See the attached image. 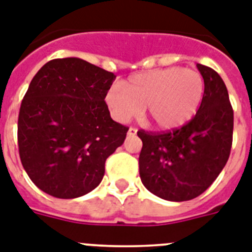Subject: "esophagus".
I'll return each mask as SVG.
<instances>
[{
	"label": "esophagus",
	"mask_w": 252,
	"mask_h": 252,
	"mask_svg": "<svg viewBox=\"0 0 252 252\" xmlns=\"http://www.w3.org/2000/svg\"><path fill=\"white\" fill-rule=\"evenodd\" d=\"M136 133H137V129L136 128H133V126H130L129 129H128V134H129V136H134Z\"/></svg>",
	"instance_id": "34e87169"
}]
</instances>
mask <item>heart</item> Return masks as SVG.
Returning a JSON list of instances; mask_svg holds the SVG:
<instances>
[{
    "label": "heart",
    "mask_w": 252,
    "mask_h": 252,
    "mask_svg": "<svg viewBox=\"0 0 252 252\" xmlns=\"http://www.w3.org/2000/svg\"><path fill=\"white\" fill-rule=\"evenodd\" d=\"M205 92L200 73L181 66L136 74L110 88L105 103L116 122L126 123L142 113L161 129H174L192 119Z\"/></svg>",
    "instance_id": "1"
}]
</instances>
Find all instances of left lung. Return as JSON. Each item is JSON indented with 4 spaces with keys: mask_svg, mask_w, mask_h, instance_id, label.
I'll return each instance as SVG.
<instances>
[{
    "mask_svg": "<svg viewBox=\"0 0 252 252\" xmlns=\"http://www.w3.org/2000/svg\"><path fill=\"white\" fill-rule=\"evenodd\" d=\"M197 69L205 92L193 119L172 132H137L143 143L141 181L168 201H188L206 191L227 164L232 147L233 110L227 87L211 67L197 64Z\"/></svg>",
    "mask_w": 252,
    "mask_h": 252,
    "instance_id": "left-lung-1",
    "label": "left lung"
}]
</instances>
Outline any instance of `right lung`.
<instances>
[{
	"label": "right lung",
	"mask_w": 252,
	"mask_h": 252,
	"mask_svg": "<svg viewBox=\"0 0 252 252\" xmlns=\"http://www.w3.org/2000/svg\"><path fill=\"white\" fill-rule=\"evenodd\" d=\"M110 71L79 58L55 59L38 70L18 120L20 160L32 182L58 198H77L100 185L105 161L126 139L105 94Z\"/></svg>",
	"instance_id": "1"
}]
</instances>
